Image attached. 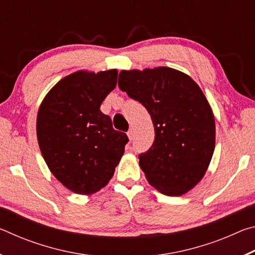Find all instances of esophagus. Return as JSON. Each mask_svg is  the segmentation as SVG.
I'll list each match as a JSON object with an SVG mask.
<instances>
[{"label":"esophagus","instance_id":"esophagus-1","mask_svg":"<svg viewBox=\"0 0 255 255\" xmlns=\"http://www.w3.org/2000/svg\"><path fill=\"white\" fill-rule=\"evenodd\" d=\"M127 135H128V138H129V139H130V140H132V139H133V130H132L131 128L129 129V130H128Z\"/></svg>","mask_w":255,"mask_h":255}]
</instances>
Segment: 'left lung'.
<instances>
[{
  "mask_svg": "<svg viewBox=\"0 0 255 255\" xmlns=\"http://www.w3.org/2000/svg\"><path fill=\"white\" fill-rule=\"evenodd\" d=\"M118 86L152 118L155 139L139 154L149 184L166 196L188 192L205 175L215 149V118L201 89L170 67L122 71Z\"/></svg>",
  "mask_w": 255,
  "mask_h": 255,
  "instance_id": "1",
  "label": "left lung"
}]
</instances>
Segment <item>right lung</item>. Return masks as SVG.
<instances>
[{"label":"right lung","instance_id":"add662e5","mask_svg":"<svg viewBox=\"0 0 255 255\" xmlns=\"http://www.w3.org/2000/svg\"><path fill=\"white\" fill-rule=\"evenodd\" d=\"M117 76V70L73 73L47 93L38 110L37 138L45 162L64 187L79 195L108 184L128 143L100 110Z\"/></svg>","mask_w":255,"mask_h":255}]
</instances>
